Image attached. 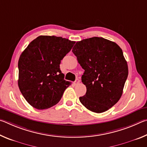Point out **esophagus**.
<instances>
[{
    "label": "esophagus",
    "instance_id": "esophagus-1",
    "mask_svg": "<svg viewBox=\"0 0 147 147\" xmlns=\"http://www.w3.org/2000/svg\"><path fill=\"white\" fill-rule=\"evenodd\" d=\"M79 82H80V80L78 79H76L75 81L74 82V85H76V84H79Z\"/></svg>",
    "mask_w": 147,
    "mask_h": 147
}]
</instances>
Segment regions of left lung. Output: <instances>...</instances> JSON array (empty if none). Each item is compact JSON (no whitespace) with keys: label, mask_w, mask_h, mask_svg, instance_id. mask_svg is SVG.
Here are the masks:
<instances>
[{"label":"left lung","mask_w":147,"mask_h":147,"mask_svg":"<svg viewBox=\"0 0 147 147\" xmlns=\"http://www.w3.org/2000/svg\"><path fill=\"white\" fill-rule=\"evenodd\" d=\"M72 52L84 69L82 82L87 91L80 102L94 113L108 110L121 97L128 74L122 49L115 42L93 37L76 42Z\"/></svg>","instance_id":"obj_1"}]
</instances>
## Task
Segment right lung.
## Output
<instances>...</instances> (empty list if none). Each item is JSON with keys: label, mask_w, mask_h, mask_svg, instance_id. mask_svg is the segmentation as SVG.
I'll use <instances>...</instances> for the list:
<instances>
[{"label": "right lung", "mask_w": 147, "mask_h": 147, "mask_svg": "<svg viewBox=\"0 0 147 147\" xmlns=\"http://www.w3.org/2000/svg\"><path fill=\"white\" fill-rule=\"evenodd\" d=\"M75 43L61 37L40 36L22 53L18 62V86L32 107L47 109L60 100L71 82L63 79L59 64Z\"/></svg>", "instance_id": "add662e5"}]
</instances>
